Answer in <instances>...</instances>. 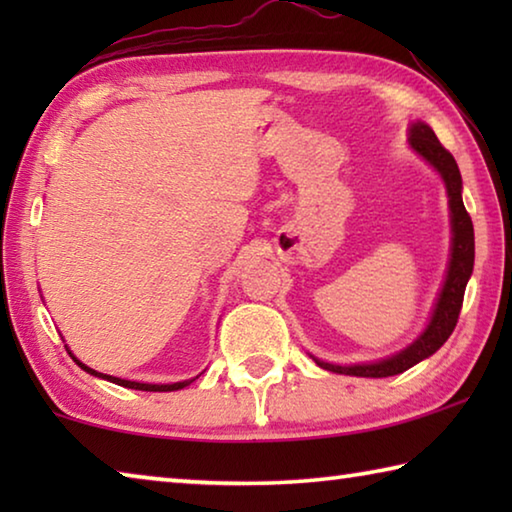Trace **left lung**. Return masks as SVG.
Listing matches in <instances>:
<instances>
[{
  "instance_id": "8db88e82",
  "label": "left lung",
  "mask_w": 512,
  "mask_h": 512,
  "mask_svg": "<svg viewBox=\"0 0 512 512\" xmlns=\"http://www.w3.org/2000/svg\"><path fill=\"white\" fill-rule=\"evenodd\" d=\"M409 144L415 153L422 155V158L440 173V178L445 180L447 187L449 212H452V257H449L443 291H440L436 309H433L427 329H424L409 348H404L402 352H397L388 359H381L375 363H357V366H334V363L314 359L320 368H325L329 372L354 377L400 375V372L409 370L415 363H420L422 359H427L433 352L440 350V345L452 336L458 323L467 280H470L474 268V225L463 205L461 171H458L454 155L438 142L436 133H433L424 121H415V124H411Z\"/></svg>"
}]
</instances>
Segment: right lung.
<instances>
[{"label":"right lung","instance_id":"add662e5","mask_svg":"<svg viewBox=\"0 0 512 512\" xmlns=\"http://www.w3.org/2000/svg\"><path fill=\"white\" fill-rule=\"evenodd\" d=\"M69 354H72V352H69ZM72 359H74L76 363H79V368H83L85 372H90V375H94V377H101V379H108V381H112V384H117V386L135 388V391L167 393V391H180V388H185V386L192 384V379H187V381H176V384H140V381H128V379H119V377H112V375H103V372H97V370H92V368L85 366V363H81L79 359H76L74 354H72Z\"/></svg>","mask_w":512,"mask_h":512}]
</instances>
